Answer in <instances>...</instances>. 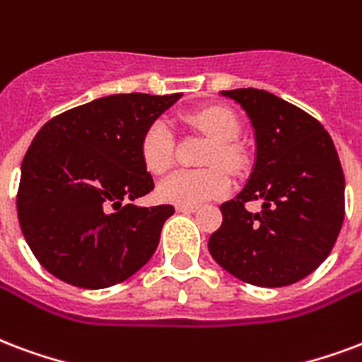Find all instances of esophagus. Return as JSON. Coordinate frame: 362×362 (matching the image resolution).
<instances>
[{
  "instance_id": "1",
  "label": "esophagus",
  "mask_w": 362,
  "mask_h": 362,
  "mask_svg": "<svg viewBox=\"0 0 362 362\" xmlns=\"http://www.w3.org/2000/svg\"><path fill=\"white\" fill-rule=\"evenodd\" d=\"M197 207H186V205H176V213H182V215H189V213H195Z\"/></svg>"
}]
</instances>
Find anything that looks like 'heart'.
Returning a JSON list of instances; mask_svg holds the SVG:
<instances>
[{
	"label": "heart",
	"mask_w": 362,
	"mask_h": 362,
	"mask_svg": "<svg viewBox=\"0 0 362 362\" xmlns=\"http://www.w3.org/2000/svg\"><path fill=\"white\" fill-rule=\"evenodd\" d=\"M192 127L207 134L213 140L209 149V165H222L235 170L242 165V151L234 141L240 134V122L235 115L224 107H203L186 117ZM140 155L144 167L153 174L167 173L174 159L173 130L163 119L153 120L144 130L140 140ZM222 167H209L202 170H176L157 186V197L173 205L195 207L209 199H216L230 192L228 173Z\"/></svg>",
	"instance_id": "obj_1"
}]
</instances>
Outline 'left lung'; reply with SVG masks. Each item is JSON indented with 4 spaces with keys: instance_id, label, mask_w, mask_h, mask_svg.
<instances>
[{
    "instance_id": "1",
    "label": "left lung",
    "mask_w": 362,
    "mask_h": 362,
    "mask_svg": "<svg viewBox=\"0 0 362 362\" xmlns=\"http://www.w3.org/2000/svg\"><path fill=\"white\" fill-rule=\"evenodd\" d=\"M222 98L242 107L253 127L255 160L242 192L222 203L209 253L243 282L282 288L320 267L344 224L345 180L330 134L274 93L240 88ZM247 201H263L249 214Z\"/></svg>"
}]
</instances>
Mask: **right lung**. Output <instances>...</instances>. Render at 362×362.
I'll return each mask as SVG.
<instances>
[{"label": "right lung", "mask_w": 362, "mask_h": 362, "mask_svg": "<svg viewBox=\"0 0 362 362\" xmlns=\"http://www.w3.org/2000/svg\"><path fill=\"white\" fill-rule=\"evenodd\" d=\"M180 98L115 93L40 128L21 165L17 211L28 247L53 276L103 290L151 259L174 209L132 205L153 189L140 140Z\"/></svg>", "instance_id": "obj_1"}]
</instances>
